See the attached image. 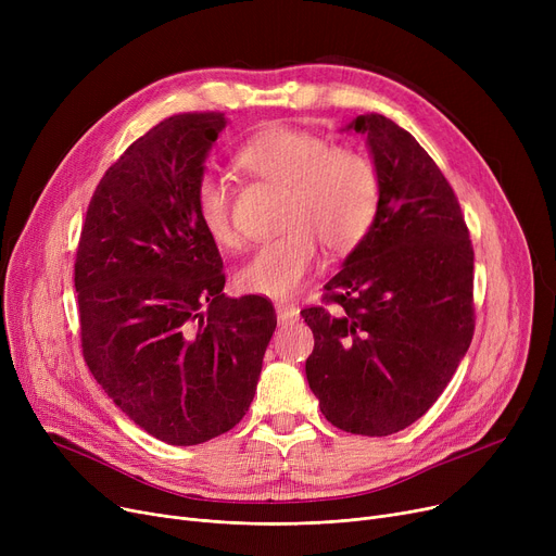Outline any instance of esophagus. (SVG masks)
<instances>
[{
    "mask_svg": "<svg viewBox=\"0 0 556 556\" xmlns=\"http://www.w3.org/2000/svg\"><path fill=\"white\" fill-rule=\"evenodd\" d=\"M275 308H277V317L279 323H295V319L300 317V308L293 304V302H286V300H277L275 302Z\"/></svg>",
    "mask_w": 556,
    "mask_h": 556,
    "instance_id": "obj_1",
    "label": "esophagus"
}]
</instances>
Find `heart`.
<instances>
[{"label": "heart", "instance_id": "obj_1", "mask_svg": "<svg viewBox=\"0 0 556 556\" xmlns=\"http://www.w3.org/2000/svg\"><path fill=\"white\" fill-rule=\"evenodd\" d=\"M233 160L250 178L283 187V231L261 243L239 270V283L250 293L293 295L315 266L319 241L331 252L354 250L381 210L383 187L376 162L365 151L333 146L315 132L268 128L250 137ZM195 212L218 245H239L233 195L220 175H202Z\"/></svg>", "mask_w": 556, "mask_h": 556}]
</instances>
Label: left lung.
Instances as JSON below:
<instances>
[{
    "label": "left lung",
    "instance_id": "obj_1",
    "mask_svg": "<svg viewBox=\"0 0 556 556\" xmlns=\"http://www.w3.org/2000/svg\"><path fill=\"white\" fill-rule=\"evenodd\" d=\"M349 128L367 135L381 210L325 306L302 311L315 338L306 378L336 428L386 437L428 413L471 344L473 245L453 187L410 132L376 112Z\"/></svg>",
    "mask_w": 556,
    "mask_h": 556
}]
</instances>
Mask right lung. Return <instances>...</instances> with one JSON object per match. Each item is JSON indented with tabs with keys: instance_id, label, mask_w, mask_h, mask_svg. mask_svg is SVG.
Returning a JSON list of instances; mask_svg holds the SVG:
<instances>
[{
	"instance_id": "obj_1",
	"label": "right lung",
	"mask_w": 556,
	"mask_h": 556,
	"mask_svg": "<svg viewBox=\"0 0 556 556\" xmlns=\"http://www.w3.org/2000/svg\"><path fill=\"white\" fill-rule=\"evenodd\" d=\"M223 112H182L101 178L74 263L83 358L119 410L160 442L195 446L254 399L277 313L225 298L223 258L195 212Z\"/></svg>"
}]
</instances>
